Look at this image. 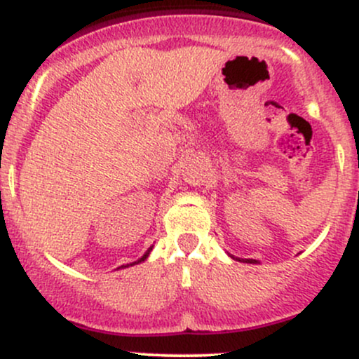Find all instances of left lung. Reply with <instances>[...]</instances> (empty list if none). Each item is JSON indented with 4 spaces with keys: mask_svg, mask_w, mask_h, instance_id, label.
I'll list each match as a JSON object with an SVG mask.
<instances>
[{
    "mask_svg": "<svg viewBox=\"0 0 359 359\" xmlns=\"http://www.w3.org/2000/svg\"><path fill=\"white\" fill-rule=\"evenodd\" d=\"M246 263H255V259H246Z\"/></svg>",
    "mask_w": 359,
    "mask_h": 359,
    "instance_id": "left-lung-1",
    "label": "left lung"
}]
</instances>
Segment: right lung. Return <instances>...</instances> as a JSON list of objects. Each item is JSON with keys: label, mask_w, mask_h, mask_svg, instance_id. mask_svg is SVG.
Listing matches in <instances>:
<instances>
[{"label": "right lung", "mask_w": 359, "mask_h": 359, "mask_svg": "<svg viewBox=\"0 0 359 359\" xmlns=\"http://www.w3.org/2000/svg\"><path fill=\"white\" fill-rule=\"evenodd\" d=\"M148 251H150V250H148ZM148 251H147V253H145V255H143V257H142V258H140V259H138V262H135V263H140V262H143V259H145V258L148 257ZM135 263H130V265H135ZM123 266H125V265H123ZM126 266H128V265H126Z\"/></svg>", "instance_id": "obj_1"}]
</instances>
